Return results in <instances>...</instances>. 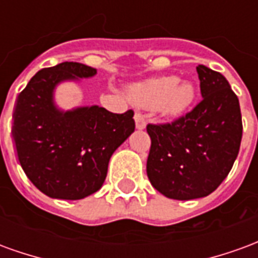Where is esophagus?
I'll return each instance as SVG.
<instances>
[{
  "mask_svg": "<svg viewBox=\"0 0 258 258\" xmlns=\"http://www.w3.org/2000/svg\"><path fill=\"white\" fill-rule=\"evenodd\" d=\"M134 120H135V127H137V130L145 128L146 120H145V116H144V114H141V113H135Z\"/></svg>",
  "mask_w": 258,
  "mask_h": 258,
  "instance_id": "esophagus-1",
  "label": "esophagus"
}]
</instances>
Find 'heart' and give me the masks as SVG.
<instances>
[{
    "label": "heart",
    "mask_w": 258,
    "mask_h": 258,
    "mask_svg": "<svg viewBox=\"0 0 258 258\" xmlns=\"http://www.w3.org/2000/svg\"><path fill=\"white\" fill-rule=\"evenodd\" d=\"M127 95L141 107H157L167 118L181 117L196 99V87L188 80L177 76H164L149 79L130 85Z\"/></svg>",
    "instance_id": "b5f03b06"
}]
</instances>
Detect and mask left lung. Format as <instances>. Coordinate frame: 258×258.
Wrapping results in <instances>:
<instances>
[{
  "label": "left lung",
  "mask_w": 258,
  "mask_h": 258,
  "mask_svg": "<svg viewBox=\"0 0 258 258\" xmlns=\"http://www.w3.org/2000/svg\"><path fill=\"white\" fill-rule=\"evenodd\" d=\"M202 102L185 117L146 131L152 145L146 173L166 198H205L220 186L236 160L242 140L238 96L227 79L205 64L196 66Z\"/></svg>",
  "instance_id": "1"
}]
</instances>
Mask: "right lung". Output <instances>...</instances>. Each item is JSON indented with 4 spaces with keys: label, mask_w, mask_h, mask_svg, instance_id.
Instances as JSON below:
<instances>
[{
    "label": "right lung",
    "mask_w": 258,
    "mask_h": 258,
    "mask_svg": "<svg viewBox=\"0 0 258 258\" xmlns=\"http://www.w3.org/2000/svg\"><path fill=\"white\" fill-rule=\"evenodd\" d=\"M95 74L87 64L63 62L37 72L18 96L12 135L20 166L52 199H84L101 189L110 157L134 133L133 110L116 114L98 105L58 106L59 84Z\"/></svg>",
    "instance_id": "1"
}]
</instances>
